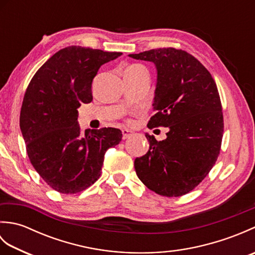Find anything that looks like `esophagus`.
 Here are the masks:
<instances>
[{
  "label": "esophagus",
  "instance_id": "34e87169",
  "mask_svg": "<svg viewBox=\"0 0 255 255\" xmlns=\"http://www.w3.org/2000/svg\"><path fill=\"white\" fill-rule=\"evenodd\" d=\"M122 133H123V139H127V138H129L130 136H132V131L129 130V129H126V128L123 129Z\"/></svg>",
  "mask_w": 255,
  "mask_h": 255
}]
</instances>
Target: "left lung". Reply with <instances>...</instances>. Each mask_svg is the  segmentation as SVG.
<instances>
[{"label": "left lung", "instance_id": "left-lung-1", "mask_svg": "<svg viewBox=\"0 0 255 255\" xmlns=\"http://www.w3.org/2000/svg\"><path fill=\"white\" fill-rule=\"evenodd\" d=\"M128 56L155 66L154 115L148 126L169 128L162 141L145 134L149 150L134 160V170L151 191L182 196L207 176L219 155L224 117L217 85L186 51L160 48Z\"/></svg>", "mask_w": 255, "mask_h": 255}]
</instances>
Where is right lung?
<instances>
[{"instance_id": "add662e5", "label": "right lung", "mask_w": 255, "mask_h": 255, "mask_svg": "<svg viewBox=\"0 0 255 255\" xmlns=\"http://www.w3.org/2000/svg\"><path fill=\"white\" fill-rule=\"evenodd\" d=\"M80 46L63 48L42 64L26 90L19 126L32 166L57 192L75 194L101 175L106 151L121 142L117 128L81 132L78 108L93 100L100 68L122 56Z\"/></svg>"}]
</instances>
